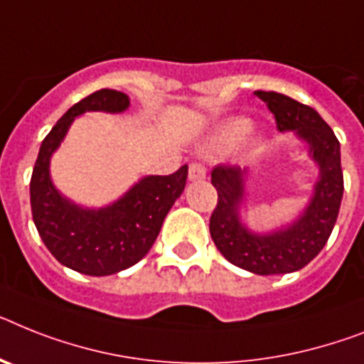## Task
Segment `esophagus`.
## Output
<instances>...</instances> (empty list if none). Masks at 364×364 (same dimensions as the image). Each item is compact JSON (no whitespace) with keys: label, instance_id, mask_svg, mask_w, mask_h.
I'll return each instance as SVG.
<instances>
[{"label":"esophagus","instance_id":"esophagus-1","mask_svg":"<svg viewBox=\"0 0 364 364\" xmlns=\"http://www.w3.org/2000/svg\"><path fill=\"white\" fill-rule=\"evenodd\" d=\"M188 176L189 180H203L206 176V169H204L203 165L193 161V164H189L188 167Z\"/></svg>","mask_w":364,"mask_h":364}]
</instances>
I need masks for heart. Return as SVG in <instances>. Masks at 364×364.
<instances>
[{"label":"heart","instance_id":"b5f03b06","mask_svg":"<svg viewBox=\"0 0 364 364\" xmlns=\"http://www.w3.org/2000/svg\"><path fill=\"white\" fill-rule=\"evenodd\" d=\"M249 134H251V122L247 119H242V117H234V119L225 121L214 132V135L208 141V150H212V152H227V150H232Z\"/></svg>","mask_w":364,"mask_h":364}]
</instances>
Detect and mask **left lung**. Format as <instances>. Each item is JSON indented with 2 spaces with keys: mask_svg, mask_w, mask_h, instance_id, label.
Instances as JSON below:
<instances>
[{
  "mask_svg": "<svg viewBox=\"0 0 364 364\" xmlns=\"http://www.w3.org/2000/svg\"><path fill=\"white\" fill-rule=\"evenodd\" d=\"M255 96L272 111L279 130H292L307 141L312 160L320 169V180L314 186V195L305 214L296 223L279 232L258 236L240 221L247 169L218 165L212 171L218 206L210 218V234L219 253L238 268L257 275L292 273L305 268L322 251L337 223L344 193L341 143L312 107L275 91H255Z\"/></svg>",
  "mask_w": 364,
  "mask_h": 364,
  "instance_id": "1",
  "label": "left lung"
}]
</instances>
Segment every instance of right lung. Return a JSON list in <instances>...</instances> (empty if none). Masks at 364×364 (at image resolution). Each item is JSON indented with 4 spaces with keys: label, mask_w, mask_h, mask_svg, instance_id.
I'll return each instance as SVG.
<instances>
[{
    "label": "right lung",
    "mask_w": 364,
    "mask_h": 364,
    "mask_svg": "<svg viewBox=\"0 0 364 364\" xmlns=\"http://www.w3.org/2000/svg\"><path fill=\"white\" fill-rule=\"evenodd\" d=\"M128 106V96L113 89H100L74 104L42 141L29 184L33 221L44 245L63 266L95 277L122 272L149 253L188 178V165L173 175L146 176L100 210L81 208L59 195L50 180V156L74 117L85 111L121 113Z\"/></svg>",
    "instance_id": "right-lung-1"
}]
</instances>
